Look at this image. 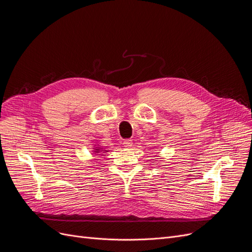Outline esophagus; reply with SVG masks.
<instances>
[{
    "label": "esophagus",
    "instance_id": "34e87169",
    "mask_svg": "<svg viewBox=\"0 0 252 252\" xmlns=\"http://www.w3.org/2000/svg\"><path fill=\"white\" fill-rule=\"evenodd\" d=\"M123 145H124V147H126V148H130V147L132 146V141H131V140H129V139L124 140Z\"/></svg>",
    "mask_w": 252,
    "mask_h": 252
}]
</instances>
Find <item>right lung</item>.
<instances>
[{
	"mask_svg": "<svg viewBox=\"0 0 252 252\" xmlns=\"http://www.w3.org/2000/svg\"><path fill=\"white\" fill-rule=\"evenodd\" d=\"M98 150H100V149H98V148H97V147H96V149H95V150H94V152H98ZM105 151H106V150H105Z\"/></svg>",
	"mask_w": 252,
	"mask_h": 252,
	"instance_id": "obj_1",
	"label": "right lung"
}]
</instances>
